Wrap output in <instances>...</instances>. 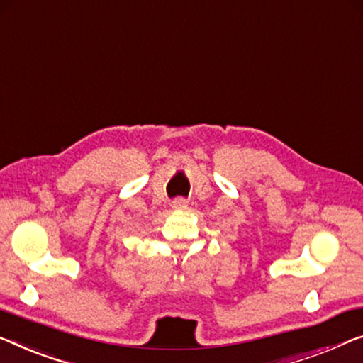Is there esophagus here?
<instances>
[{
  "instance_id": "34e87169",
  "label": "esophagus",
  "mask_w": 363,
  "mask_h": 363,
  "mask_svg": "<svg viewBox=\"0 0 363 363\" xmlns=\"http://www.w3.org/2000/svg\"><path fill=\"white\" fill-rule=\"evenodd\" d=\"M172 207L177 208V210H184L187 207V200L184 197H177V199L172 200Z\"/></svg>"
}]
</instances>
